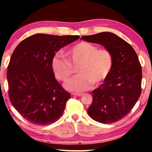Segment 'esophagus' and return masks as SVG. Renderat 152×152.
<instances>
[{
    "label": "esophagus",
    "mask_w": 152,
    "mask_h": 152,
    "mask_svg": "<svg viewBox=\"0 0 152 152\" xmlns=\"http://www.w3.org/2000/svg\"><path fill=\"white\" fill-rule=\"evenodd\" d=\"M81 95H82L81 94H76V93L72 94V96H81Z\"/></svg>",
    "instance_id": "1"
}]
</instances>
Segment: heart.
Instances as JSON below:
<instances>
[{"label":"heart","instance_id":"b5f03b06","mask_svg":"<svg viewBox=\"0 0 152 152\" xmlns=\"http://www.w3.org/2000/svg\"><path fill=\"white\" fill-rule=\"evenodd\" d=\"M67 58L56 56L51 63L52 70L57 79L66 82L74 73L77 66L76 77L65 85L67 90L81 92L88 90L92 84L99 85L111 74L114 67L113 54L108 48L81 41L66 51Z\"/></svg>","mask_w":152,"mask_h":152}]
</instances>
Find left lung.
<instances>
[{
	"label": "left lung",
	"mask_w": 152,
	"mask_h": 152,
	"mask_svg": "<svg viewBox=\"0 0 152 152\" xmlns=\"http://www.w3.org/2000/svg\"><path fill=\"white\" fill-rule=\"evenodd\" d=\"M81 39L102 44L113 54L112 71L92 91L93 102L88 114L100 123H115L130 112L140 97L142 70L137 54L130 44L112 33L84 36Z\"/></svg>",
	"instance_id": "obj_1"
}]
</instances>
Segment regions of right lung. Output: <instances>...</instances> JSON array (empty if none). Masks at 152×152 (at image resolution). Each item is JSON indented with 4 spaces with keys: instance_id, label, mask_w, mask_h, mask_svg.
<instances>
[{
    "instance_id": "1",
    "label": "right lung",
    "mask_w": 152,
    "mask_h": 152,
    "mask_svg": "<svg viewBox=\"0 0 152 152\" xmlns=\"http://www.w3.org/2000/svg\"><path fill=\"white\" fill-rule=\"evenodd\" d=\"M79 37L36 34L15 48L7 71L8 95L27 121L46 126L62 116L71 95L55 78L51 63L60 48Z\"/></svg>"
}]
</instances>
